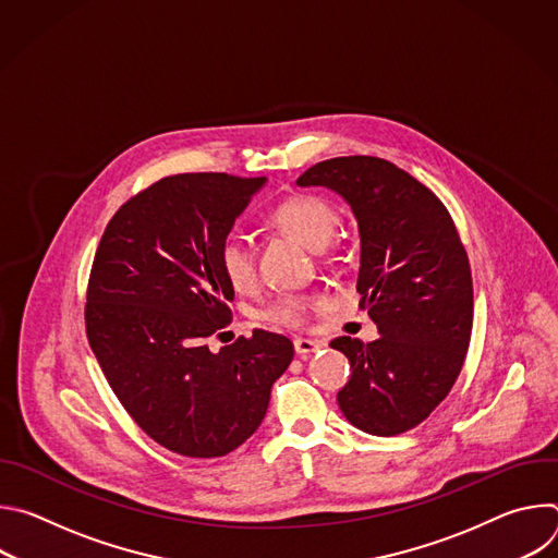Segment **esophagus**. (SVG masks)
Segmentation results:
<instances>
[{"mask_svg":"<svg viewBox=\"0 0 558 558\" xmlns=\"http://www.w3.org/2000/svg\"><path fill=\"white\" fill-rule=\"evenodd\" d=\"M325 344L317 342V340H306V338H295L293 340V349L298 355H306V353H313V351H320Z\"/></svg>","mask_w":558,"mask_h":558,"instance_id":"1","label":"esophagus"}]
</instances>
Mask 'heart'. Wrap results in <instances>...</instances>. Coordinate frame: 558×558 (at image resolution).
I'll list each match as a JSON object with an SVG mask.
<instances>
[{
	"label": "heart",
	"instance_id": "heart-1",
	"mask_svg": "<svg viewBox=\"0 0 558 558\" xmlns=\"http://www.w3.org/2000/svg\"><path fill=\"white\" fill-rule=\"evenodd\" d=\"M267 222L295 235L308 250H323L338 227V209L323 196L315 194H291L278 201L267 211ZM218 265L227 282L241 293L254 291L258 284L256 250L254 243L243 233H229L218 247ZM327 300L323 295L284 293L269 302L260 317L271 325H282L291 329L306 327L311 313L323 308Z\"/></svg>",
	"mask_w": 558,
	"mask_h": 558
}]
</instances>
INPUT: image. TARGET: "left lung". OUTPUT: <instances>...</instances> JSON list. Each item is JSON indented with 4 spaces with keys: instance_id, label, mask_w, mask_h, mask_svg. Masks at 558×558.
I'll list each match as a JSON object with an SVG mask.
<instances>
[{
    "instance_id": "1",
    "label": "left lung",
    "mask_w": 558,
    "mask_h": 558,
    "mask_svg": "<svg viewBox=\"0 0 558 558\" xmlns=\"http://www.w3.org/2000/svg\"><path fill=\"white\" fill-rule=\"evenodd\" d=\"M298 185L331 187L351 205L360 308L381 333L331 340L353 371L338 404L364 433H407L446 400L470 344L472 274L454 220L424 183L377 156L329 158Z\"/></svg>"
}]
</instances>
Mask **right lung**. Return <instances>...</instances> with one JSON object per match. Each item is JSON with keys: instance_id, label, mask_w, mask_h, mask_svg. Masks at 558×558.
I'll return each mask as SVG.
<instances>
[{"instance_id": "add662e5", "label": "right lung", "mask_w": 558, "mask_h": 558, "mask_svg": "<svg viewBox=\"0 0 558 558\" xmlns=\"http://www.w3.org/2000/svg\"><path fill=\"white\" fill-rule=\"evenodd\" d=\"M265 181L166 177L119 207L95 254L90 349L136 426L183 457H222L250 439L293 360L291 340L263 329L207 347L231 320L218 247Z\"/></svg>"}]
</instances>
